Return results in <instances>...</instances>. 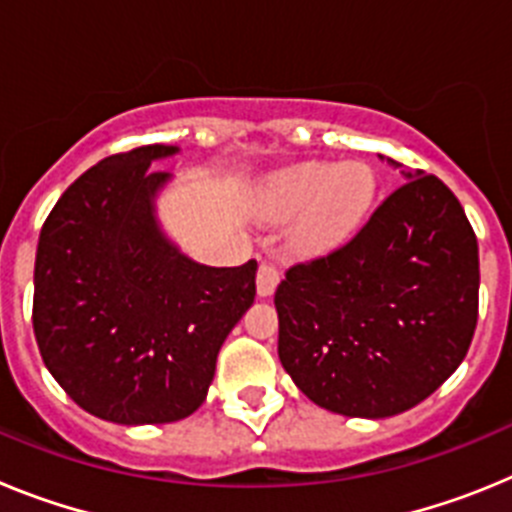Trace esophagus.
<instances>
[{"mask_svg": "<svg viewBox=\"0 0 512 512\" xmlns=\"http://www.w3.org/2000/svg\"><path fill=\"white\" fill-rule=\"evenodd\" d=\"M279 279H282V274H279L277 266L269 264V261H261L259 274H256V292H259V297L274 295Z\"/></svg>", "mask_w": 512, "mask_h": 512, "instance_id": "obj_1", "label": "esophagus"}]
</instances>
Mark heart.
<instances>
[{
    "instance_id": "1",
    "label": "heart",
    "mask_w": 512,
    "mask_h": 512,
    "mask_svg": "<svg viewBox=\"0 0 512 512\" xmlns=\"http://www.w3.org/2000/svg\"><path fill=\"white\" fill-rule=\"evenodd\" d=\"M377 194L372 166L364 161H302L274 174L264 187L271 220L292 223V246L325 253L351 241L366 223Z\"/></svg>"
}]
</instances>
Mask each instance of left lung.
Returning <instances> with one entry per match:
<instances>
[{"mask_svg":"<svg viewBox=\"0 0 512 512\" xmlns=\"http://www.w3.org/2000/svg\"><path fill=\"white\" fill-rule=\"evenodd\" d=\"M402 176L346 246L289 266L274 295L282 366L348 418L415 408L456 372L477 328L479 248L464 207L438 176Z\"/></svg>","mask_w":512,"mask_h":512,"instance_id":"8db88e82","label":"left lung"}]
</instances>
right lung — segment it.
<instances>
[{
	"instance_id": "1",
	"label": "right lung",
	"mask_w": 512,
	"mask_h": 512,
	"mask_svg": "<svg viewBox=\"0 0 512 512\" xmlns=\"http://www.w3.org/2000/svg\"><path fill=\"white\" fill-rule=\"evenodd\" d=\"M176 146H140L76 179L43 223L33 330L48 372L87 413L174 423L205 402L220 346L256 297V261L205 266L158 225L151 171Z\"/></svg>"
}]
</instances>
